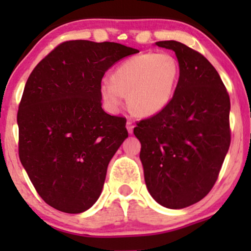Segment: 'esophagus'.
<instances>
[{"instance_id": "34e87169", "label": "esophagus", "mask_w": 251, "mask_h": 251, "mask_svg": "<svg viewBox=\"0 0 251 251\" xmlns=\"http://www.w3.org/2000/svg\"><path fill=\"white\" fill-rule=\"evenodd\" d=\"M133 123L131 122V120H127V123H126V128H127V131H128V133L129 134H132L133 133Z\"/></svg>"}]
</instances>
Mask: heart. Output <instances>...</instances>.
I'll return each instance as SVG.
<instances>
[{"instance_id":"1","label":"heart","mask_w":251,"mask_h":251,"mask_svg":"<svg viewBox=\"0 0 251 251\" xmlns=\"http://www.w3.org/2000/svg\"><path fill=\"white\" fill-rule=\"evenodd\" d=\"M179 76V63L171 53H143L118 66L112 77L103 76L99 89L109 111H118L124 94H127L132 111L138 116L150 117L169 105Z\"/></svg>"}]
</instances>
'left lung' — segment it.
<instances>
[{
    "label": "left lung",
    "instance_id": "obj_1",
    "mask_svg": "<svg viewBox=\"0 0 251 251\" xmlns=\"http://www.w3.org/2000/svg\"><path fill=\"white\" fill-rule=\"evenodd\" d=\"M155 45L176 53L179 81L169 105L133 132L149 192L165 208L183 209L203 200L217 180L231 140L230 98L197 50L172 40Z\"/></svg>",
    "mask_w": 251,
    "mask_h": 251
}]
</instances>
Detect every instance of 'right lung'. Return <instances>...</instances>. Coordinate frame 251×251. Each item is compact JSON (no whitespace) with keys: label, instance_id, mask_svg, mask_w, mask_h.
Returning a JSON list of instances; mask_svg holds the SVG:
<instances>
[{"label":"right lung","instance_id":"right-lung-1","mask_svg":"<svg viewBox=\"0 0 251 251\" xmlns=\"http://www.w3.org/2000/svg\"><path fill=\"white\" fill-rule=\"evenodd\" d=\"M135 53L116 42L72 40L28 77L17 112L19 155L37 194L54 209L80 214L101 194L109 160L128 132L125 118L102 109L100 81Z\"/></svg>","mask_w":251,"mask_h":251}]
</instances>
